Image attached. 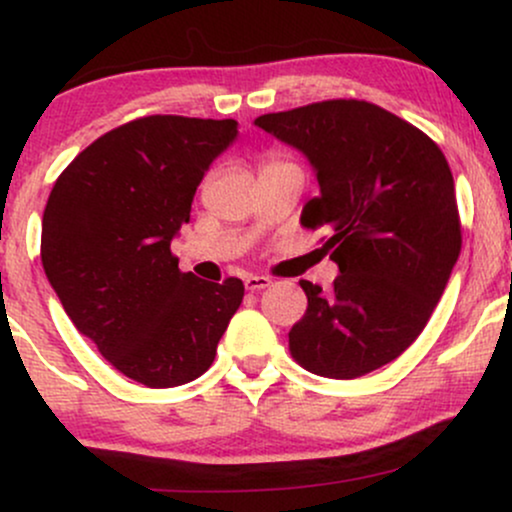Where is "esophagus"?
Returning a JSON list of instances; mask_svg holds the SVG:
<instances>
[{"label": "esophagus", "mask_w": 512, "mask_h": 512, "mask_svg": "<svg viewBox=\"0 0 512 512\" xmlns=\"http://www.w3.org/2000/svg\"><path fill=\"white\" fill-rule=\"evenodd\" d=\"M269 284H272V279H269V276H257V274L245 276V289L248 291H262V289H267Z\"/></svg>", "instance_id": "34e87169"}]
</instances>
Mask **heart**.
Wrapping results in <instances>:
<instances>
[{"instance_id":"obj_1","label":"heart","mask_w":512,"mask_h":512,"mask_svg":"<svg viewBox=\"0 0 512 512\" xmlns=\"http://www.w3.org/2000/svg\"><path fill=\"white\" fill-rule=\"evenodd\" d=\"M281 163H284V161H279V158L269 156V158H267V161H264V163H262V170H264V168H274V166H281Z\"/></svg>"}]
</instances>
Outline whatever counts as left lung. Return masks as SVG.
I'll list each match as a JSON object with an SVG mask.
<instances>
[{"label":"left lung","instance_id":"1","mask_svg":"<svg viewBox=\"0 0 512 512\" xmlns=\"http://www.w3.org/2000/svg\"><path fill=\"white\" fill-rule=\"evenodd\" d=\"M255 125L313 166L320 195L305 204L301 223L332 233L325 248L339 267L330 291L301 281L308 310L289 332L291 356L334 380L395 361L426 327L460 257L443 151L366 101H322Z\"/></svg>","mask_w":512,"mask_h":512}]
</instances>
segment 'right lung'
<instances>
[{
  "instance_id": "1",
  "label": "right lung",
  "mask_w": 512,
  "mask_h": 512,
  "mask_svg": "<svg viewBox=\"0 0 512 512\" xmlns=\"http://www.w3.org/2000/svg\"><path fill=\"white\" fill-rule=\"evenodd\" d=\"M236 137V120L139 117L86 146L50 192L40 240L50 286L76 330L146 387L199 378L243 303V281L197 279L170 252Z\"/></svg>"
}]
</instances>
